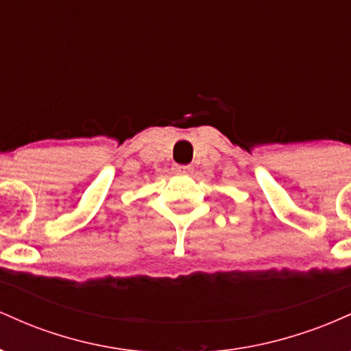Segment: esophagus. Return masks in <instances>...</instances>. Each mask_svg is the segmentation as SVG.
Instances as JSON below:
<instances>
[{
	"instance_id": "obj_1",
	"label": "esophagus",
	"mask_w": 351,
	"mask_h": 351,
	"mask_svg": "<svg viewBox=\"0 0 351 351\" xmlns=\"http://www.w3.org/2000/svg\"><path fill=\"white\" fill-rule=\"evenodd\" d=\"M175 173H178V175H189V173H193V167L191 165H175Z\"/></svg>"
}]
</instances>
